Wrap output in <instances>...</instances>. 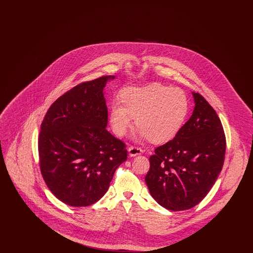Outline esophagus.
Returning <instances> with one entry per match:
<instances>
[{"label": "esophagus", "instance_id": "obj_1", "mask_svg": "<svg viewBox=\"0 0 253 253\" xmlns=\"http://www.w3.org/2000/svg\"><path fill=\"white\" fill-rule=\"evenodd\" d=\"M128 153H129L130 157H135V156H138L142 153V149L140 147H137V146H131L128 149Z\"/></svg>", "mask_w": 253, "mask_h": 253}]
</instances>
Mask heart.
Returning <instances> with one entry per match:
<instances>
[{
    "label": "heart",
    "instance_id": "1",
    "mask_svg": "<svg viewBox=\"0 0 253 253\" xmlns=\"http://www.w3.org/2000/svg\"><path fill=\"white\" fill-rule=\"evenodd\" d=\"M121 100L122 104L114 102L110 109L114 132L123 135L135 119L140 135L157 144L174 137L189 113V99L182 90L157 84L126 88Z\"/></svg>",
    "mask_w": 253,
    "mask_h": 253
}]
</instances>
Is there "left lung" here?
<instances>
[{
  "instance_id": "obj_1",
  "label": "left lung",
  "mask_w": 253,
  "mask_h": 253,
  "mask_svg": "<svg viewBox=\"0 0 253 253\" xmlns=\"http://www.w3.org/2000/svg\"><path fill=\"white\" fill-rule=\"evenodd\" d=\"M193 115L174 138L155 150L149 158L145 182L163 208L178 211L199 204L223 168L226 136L215 110L193 93Z\"/></svg>"
}]
</instances>
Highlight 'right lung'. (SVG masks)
Here are the masks:
<instances>
[{
    "mask_svg": "<svg viewBox=\"0 0 253 253\" xmlns=\"http://www.w3.org/2000/svg\"><path fill=\"white\" fill-rule=\"evenodd\" d=\"M113 79L104 76L73 87L50 106L41 125L42 175L51 193L72 207L98 201L127 159L125 143L106 130L103 88Z\"/></svg>",
    "mask_w": 253,
    "mask_h": 253,
    "instance_id": "right-lung-1",
    "label": "right lung"
}]
</instances>
